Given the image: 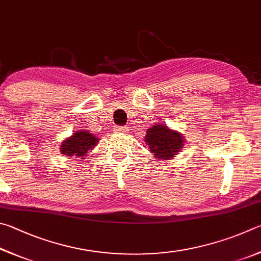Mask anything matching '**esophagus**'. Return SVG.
Segmentation results:
<instances>
[{"label":"esophagus","mask_w":261,"mask_h":261,"mask_svg":"<svg viewBox=\"0 0 261 261\" xmlns=\"http://www.w3.org/2000/svg\"><path fill=\"white\" fill-rule=\"evenodd\" d=\"M127 130H128L127 127H122V126L114 127V132H116V133H126Z\"/></svg>","instance_id":"obj_1"}]
</instances>
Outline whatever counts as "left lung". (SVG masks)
I'll return each instance as SVG.
<instances>
[{
	"instance_id": "left-lung-1",
	"label": "left lung",
	"mask_w": 261,
	"mask_h": 261,
	"mask_svg": "<svg viewBox=\"0 0 261 261\" xmlns=\"http://www.w3.org/2000/svg\"><path fill=\"white\" fill-rule=\"evenodd\" d=\"M144 141L152 156L159 161H171L176 157L186 142L184 134L164 123H154L148 128Z\"/></svg>"
}]
</instances>
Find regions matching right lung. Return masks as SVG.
<instances>
[{
	"label": "right lung",
	"instance_id": "right-lung-1",
	"mask_svg": "<svg viewBox=\"0 0 261 261\" xmlns=\"http://www.w3.org/2000/svg\"><path fill=\"white\" fill-rule=\"evenodd\" d=\"M99 138L95 134L90 133L89 130L79 129L75 130L70 138L63 140L59 145V151L65 157L72 158H81L85 159L90 150H93L96 144L98 143Z\"/></svg>",
	"mask_w": 261,
	"mask_h": 261
}]
</instances>
